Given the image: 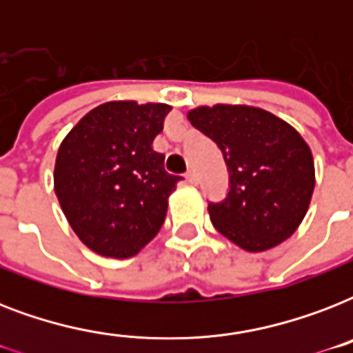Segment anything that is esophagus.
<instances>
[{
    "label": "esophagus",
    "mask_w": 353,
    "mask_h": 353,
    "mask_svg": "<svg viewBox=\"0 0 353 353\" xmlns=\"http://www.w3.org/2000/svg\"><path fill=\"white\" fill-rule=\"evenodd\" d=\"M185 179H187L190 185H198V176H196V172L194 170H188L187 176H185Z\"/></svg>",
    "instance_id": "esophagus-1"
}]
</instances>
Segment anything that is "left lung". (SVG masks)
I'll return each instance as SVG.
<instances>
[{
  "mask_svg": "<svg viewBox=\"0 0 353 353\" xmlns=\"http://www.w3.org/2000/svg\"><path fill=\"white\" fill-rule=\"evenodd\" d=\"M187 117L220 146L229 168L227 198L209 205L218 232L249 252L288 240L304 220L315 188L304 137L273 113L247 104L199 106Z\"/></svg>",
  "mask_w": 353,
  "mask_h": 353,
  "instance_id": "obj_1",
  "label": "left lung"
}]
</instances>
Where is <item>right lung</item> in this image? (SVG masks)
I'll list each match as a JSON object with an SVG mask.
<instances>
[{
  "mask_svg": "<svg viewBox=\"0 0 353 353\" xmlns=\"http://www.w3.org/2000/svg\"><path fill=\"white\" fill-rule=\"evenodd\" d=\"M172 106L112 101L93 108L60 144L54 192L69 225L91 251L135 256L165 221L181 177L165 170L154 139Z\"/></svg>",
  "mask_w": 353,
  "mask_h": 353,
  "instance_id": "right-lung-1",
  "label": "right lung"
}]
</instances>
